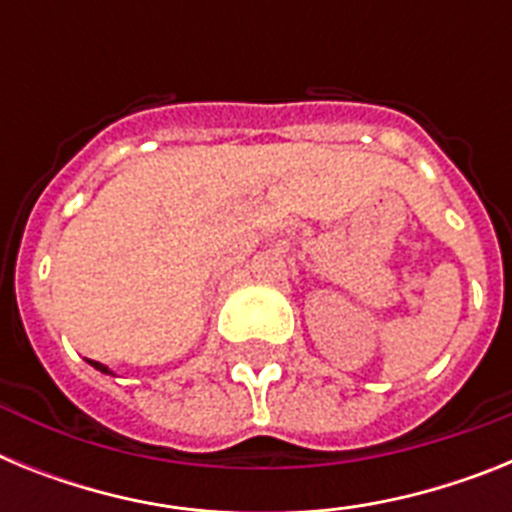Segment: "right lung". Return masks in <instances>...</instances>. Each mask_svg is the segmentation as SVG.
Masks as SVG:
<instances>
[{"mask_svg":"<svg viewBox=\"0 0 512 512\" xmlns=\"http://www.w3.org/2000/svg\"><path fill=\"white\" fill-rule=\"evenodd\" d=\"M89 364H92L94 369H99V372H102V374H112L110 369H107V366H104V364H99V361H89Z\"/></svg>","mask_w":512,"mask_h":512,"instance_id":"right-lung-1","label":"right lung"}]
</instances>
